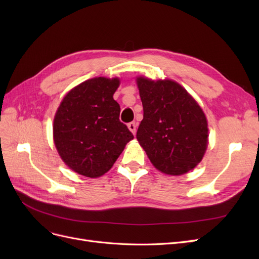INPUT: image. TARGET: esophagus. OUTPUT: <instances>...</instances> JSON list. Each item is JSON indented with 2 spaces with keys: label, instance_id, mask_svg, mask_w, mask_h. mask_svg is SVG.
<instances>
[{
  "label": "esophagus",
  "instance_id": "34e87169",
  "mask_svg": "<svg viewBox=\"0 0 259 259\" xmlns=\"http://www.w3.org/2000/svg\"><path fill=\"white\" fill-rule=\"evenodd\" d=\"M127 127H128V130L133 133V134L135 135V133H136V123H135V122L128 123V124H127Z\"/></svg>",
  "mask_w": 259,
  "mask_h": 259
}]
</instances>
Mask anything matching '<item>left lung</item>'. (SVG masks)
Here are the masks:
<instances>
[{
    "label": "left lung",
    "instance_id": "1",
    "mask_svg": "<svg viewBox=\"0 0 259 259\" xmlns=\"http://www.w3.org/2000/svg\"><path fill=\"white\" fill-rule=\"evenodd\" d=\"M144 108L136 138L161 173L179 176L202 161L208 144L205 113L176 81L136 77Z\"/></svg>",
    "mask_w": 259,
    "mask_h": 259
}]
</instances>
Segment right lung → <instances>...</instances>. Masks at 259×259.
<instances>
[{"label":"right lung","mask_w":259,"mask_h":259,"mask_svg":"<svg viewBox=\"0 0 259 259\" xmlns=\"http://www.w3.org/2000/svg\"><path fill=\"white\" fill-rule=\"evenodd\" d=\"M120 84L119 77L86 80L67 93L55 113V147L61 160L76 174L103 176L134 138L120 122V106L113 99Z\"/></svg>","instance_id":"1"}]
</instances>
